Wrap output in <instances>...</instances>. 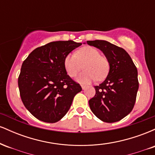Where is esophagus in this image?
<instances>
[{
  "mask_svg": "<svg viewBox=\"0 0 155 155\" xmlns=\"http://www.w3.org/2000/svg\"><path fill=\"white\" fill-rule=\"evenodd\" d=\"M81 88H82V90H85V88H86V86L85 85H81Z\"/></svg>",
  "mask_w": 155,
  "mask_h": 155,
  "instance_id": "34e87169",
  "label": "esophagus"
}]
</instances>
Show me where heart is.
Segmentation results:
<instances>
[{"label":"heart","mask_w":155,"mask_h":155,"mask_svg":"<svg viewBox=\"0 0 155 155\" xmlns=\"http://www.w3.org/2000/svg\"><path fill=\"white\" fill-rule=\"evenodd\" d=\"M85 71L76 78L78 82L89 84L92 81L102 80L106 77L109 70V63L101 52L95 48L84 47L79 49L75 54H68L64 59V67L67 74L74 77L80 71L83 64Z\"/></svg>","instance_id":"1"}]
</instances>
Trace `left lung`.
<instances>
[{
  "mask_svg": "<svg viewBox=\"0 0 155 155\" xmlns=\"http://www.w3.org/2000/svg\"><path fill=\"white\" fill-rule=\"evenodd\" d=\"M87 44L102 51L109 63L107 77L95 86V95L89 101L90 109L103 122H118L134 107L138 90V71L122 48L104 40L87 41Z\"/></svg>",
  "mask_w": 155,
  "mask_h": 155,
  "instance_id": "obj_1",
  "label": "left lung"
}]
</instances>
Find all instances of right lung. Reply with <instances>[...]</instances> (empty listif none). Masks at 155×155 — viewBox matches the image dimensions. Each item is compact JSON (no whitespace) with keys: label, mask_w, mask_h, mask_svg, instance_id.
Returning a JSON list of instances; mask_svg holds the SVG:
<instances>
[{"label":"right lung","mask_w":155,"mask_h":155,"mask_svg":"<svg viewBox=\"0 0 155 155\" xmlns=\"http://www.w3.org/2000/svg\"><path fill=\"white\" fill-rule=\"evenodd\" d=\"M81 43L58 41L38 47L23 62L18 78L22 101L38 120L54 123L66 114L74 97L81 91L71 79L64 59Z\"/></svg>","instance_id":"obj_1"}]
</instances>
